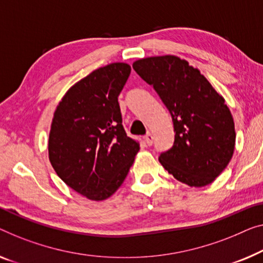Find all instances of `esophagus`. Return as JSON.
I'll return each mask as SVG.
<instances>
[{
    "instance_id": "34e87169",
    "label": "esophagus",
    "mask_w": 263,
    "mask_h": 263,
    "mask_svg": "<svg viewBox=\"0 0 263 263\" xmlns=\"http://www.w3.org/2000/svg\"><path fill=\"white\" fill-rule=\"evenodd\" d=\"M144 142L147 146H150V145H152V143H154V136H152L151 133H147L146 136H144Z\"/></svg>"
}]
</instances>
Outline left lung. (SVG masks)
<instances>
[{
	"label": "left lung",
	"instance_id": "1",
	"mask_svg": "<svg viewBox=\"0 0 263 263\" xmlns=\"http://www.w3.org/2000/svg\"><path fill=\"white\" fill-rule=\"evenodd\" d=\"M133 68L154 86L172 117L175 142L159 156L177 181L201 187L222 174L234 155V119L224 98L198 68L175 55L136 60Z\"/></svg>",
	"mask_w": 263,
	"mask_h": 263
}]
</instances>
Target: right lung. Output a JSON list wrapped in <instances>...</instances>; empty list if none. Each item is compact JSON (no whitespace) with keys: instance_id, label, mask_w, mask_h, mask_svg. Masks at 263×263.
<instances>
[{"instance_id":"add662e5","label":"right lung","mask_w":263,"mask_h":263,"mask_svg":"<svg viewBox=\"0 0 263 263\" xmlns=\"http://www.w3.org/2000/svg\"><path fill=\"white\" fill-rule=\"evenodd\" d=\"M131 66L113 62L76 82L58 104L48 157L59 177L91 201L118 190L139 151L121 125L118 96Z\"/></svg>"}]
</instances>
